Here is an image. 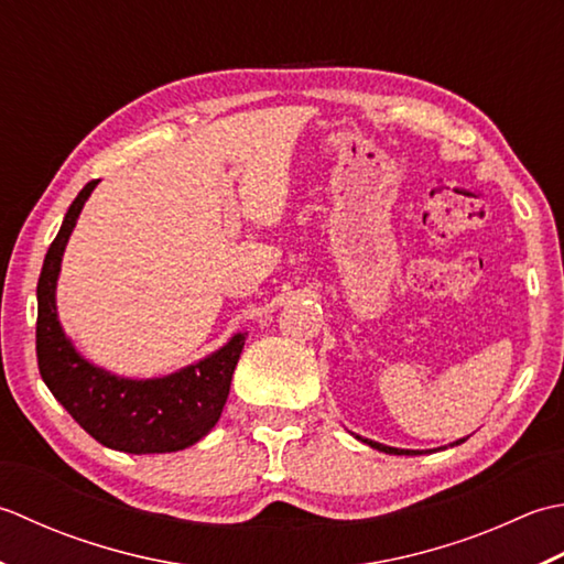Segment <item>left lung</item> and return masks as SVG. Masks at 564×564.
I'll use <instances>...</instances> for the list:
<instances>
[{
  "label": "left lung",
  "mask_w": 564,
  "mask_h": 564,
  "mask_svg": "<svg viewBox=\"0 0 564 564\" xmlns=\"http://www.w3.org/2000/svg\"><path fill=\"white\" fill-rule=\"evenodd\" d=\"M355 438H358V441H362L365 445H370V447H375V451H379V453H387V455H423V451H404V447H392V445H382V443H377V441H370V438H360V435H355ZM459 443H465V438H459V441H455V443H451V445H459ZM435 451H441V447H435ZM426 453H433V451H426Z\"/></svg>",
  "instance_id": "obj_1"
}]
</instances>
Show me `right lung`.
Segmentation results:
<instances>
[{"instance_id": "add662e5", "label": "right lung", "mask_w": 564, "mask_h": 564, "mask_svg": "<svg viewBox=\"0 0 564 564\" xmlns=\"http://www.w3.org/2000/svg\"><path fill=\"white\" fill-rule=\"evenodd\" d=\"M97 182H87L77 194L45 252L36 290L39 370L65 411L111 451L131 455L185 451L221 419L246 333H234L221 348L177 372L151 379L119 377L77 352L57 318L55 290L65 246Z\"/></svg>"}]
</instances>
